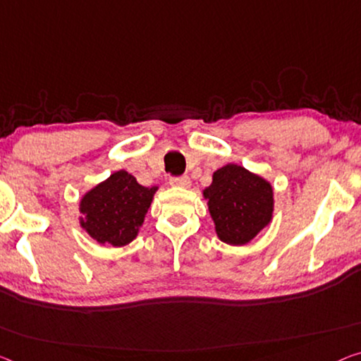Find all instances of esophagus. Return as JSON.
<instances>
[{"mask_svg": "<svg viewBox=\"0 0 361 361\" xmlns=\"http://www.w3.org/2000/svg\"><path fill=\"white\" fill-rule=\"evenodd\" d=\"M190 176L188 175H181V176H171L170 178V185L171 186H180V188H188L190 186Z\"/></svg>", "mask_w": 361, "mask_h": 361, "instance_id": "34e87169", "label": "esophagus"}]
</instances>
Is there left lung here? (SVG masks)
I'll use <instances>...</instances> for the list:
<instances>
[{"instance_id":"8db88e82","label":"left lung","mask_w":361,"mask_h":361,"mask_svg":"<svg viewBox=\"0 0 361 361\" xmlns=\"http://www.w3.org/2000/svg\"><path fill=\"white\" fill-rule=\"evenodd\" d=\"M204 197L215 232L228 245H246L272 219V186L240 165L228 164L215 171Z\"/></svg>"}]
</instances>
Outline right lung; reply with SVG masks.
Instances as JSON below:
<instances>
[{
	"mask_svg": "<svg viewBox=\"0 0 361 361\" xmlns=\"http://www.w3.org/2000/svg\"><path fill=\"white\" fill-rule=\"evenodd\" d=\"M157 188L141 186L120 170L97 185L80 201V225L102 245L125 246L136 238Z\"/></svg>",
	"mask_w": 361,
	"mask_h": 361,
	"instance_id": "1",
	"label": "right lung"
}]
</instances>
